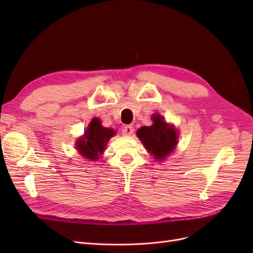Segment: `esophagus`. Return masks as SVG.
Returning a JSON list of instances; mask_svg holds the SVG:
<instances>
[{
    "mask_svg": "<svg viewBox=\"0 0 253 253\" xmlns=\"http://www.w3.org/2000/svg\"><path fill=\"white\" fill-rule=\"evenodd\" d=\"M122 135L125 136H131L134 132V127L132 126H126L124 128H122Z\"/></svg>",
    "mask_w": 253,
    "mask_h": 253,
    "instance_id": "1",
    "label": "esophagus"
}]
</instances>
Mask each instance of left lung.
I'll use <instances>...</instances> for the list:
<instances>
[{
	"label": "left lung",
	"mask_w": 253,
	"mask_h": 253,
	"mask_svg": "<svg viewBox=\"0 0 253 253\" xmlns=\"http://www.w3.org/2000/svg\"><path fill=\"white\" fill-rule=\"evenodd\" d=\"M154 124L151 126H142L137 131V136L156 159H164L175 149L177 143V133L158 114L152 117Z\"/></svg>",
	"instance_id": "obj_1"
}]
</instances>
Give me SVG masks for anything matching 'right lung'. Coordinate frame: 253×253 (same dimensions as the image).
<instances>
[{"mask_svg":"<svg viewBox=\"0 0 253 253\" xmlns=\"http://www.w3.org/2000/svg\"><path fill=\"white\" fill-rule=\"evenodd\" d=\"M115 134L114 129L103 127L101 121L94 118L90 121L85 134L77 141V149L80 154L90 160H96L104 151L106 142Z\"/></svg>","mask_w":253,"mask_h":253,"instance_id":"right-lung-1","label":"right lung"}]
</instances>
